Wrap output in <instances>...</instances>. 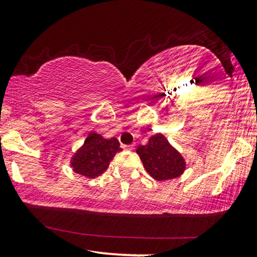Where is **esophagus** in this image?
I'll return each mask as SVG.
<instances>
[{
    "label": "esophagus",
    "instance_id": "1",
    "mask_svg": "<svg viewBox=\"0 0 257 257\" xmlns=\"http://www.w3.org/2000/svg\"><path fill=\"white\" fill-rule=\"evenodd\" d=\"M124 149H126V150H133L134 149V145L132 144V145H124Z\"/></svg>",
    "mask_w": 257,
    "mask_h": 257
}]
</instances>
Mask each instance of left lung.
I'll return each instance as SVG.
<instances>
[{
	"label": "left lung",
	"mask_w": 257,
	"mask_h": 257,
	"mask_svg": "<svg viewBox=\"0 0 257 257\" xmlns=\"http://www.w3.org/2000/svg\"><path fill=\"white\" fill-rule=\"evenodd\" d=\"M143 165L149 175L158 181L175 179L186 169V162L162 133L152 136L148 144L137 148Z\"/></svg>",
	"instance_id": "left-lung-1"
}]
</instances>
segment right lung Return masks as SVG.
I'll list each match as a JSON object with an SVG mask.
<instances>
[{
	"label": "right lung",
	"instance_id": "right-lung-1",
	"mask_svg": "<svg viewBox=\"0 0 257 257\" xmlns=\"http://www.w3.org/2000/svg\"><path fill=\"white\" fill-rule=\"evenodd\" d=\"M119 145L116 138L107 139L92 132L88 134L82 147L72 155L69 164L77 174L94 179L108 169L114 155L121 150Z\"/></svg>",
	"mask_w": 257,
	"mask_h": 257
}]
</instances>
